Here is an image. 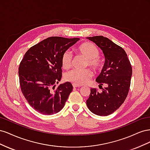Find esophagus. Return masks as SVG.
I'll return each mask as SVG.
<instances>
[{
  "label": "esophagus",
  "instance_id": "1",
  "mask_svg": "<svg viewBox=\"0 0 150 150\" xmlns=\"http://www.w3.org/2000/svg\"><path fill=\"white\" fill-rule=\"evenodd\" d=\"M72 86H73V87L74 88H80L81 87V86H80V85H77V84H73V85H72Z\"/></svg>",
  "mask_w": 150,
  "mask_h": 150
}]
</instances>
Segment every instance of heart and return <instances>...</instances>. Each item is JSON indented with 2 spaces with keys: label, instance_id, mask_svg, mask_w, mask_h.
I'll use <instances>...</instances> for the list:
<instances>
[{
  "label": "heart",
  "instance_id": "b5f03b06",
  "mask_svg": "<svg viewBox=\"0 0 150 150\" xmlns=\"http://www.w3.org/2000/svg\"><path fill=\"white\" fill-rule=\"evenodd\" d=\"M78 52L87 59L86 65L94 69H98L101 66V61L99 58L100 52L98 48L91 42H84L78 47ZM72 55L71 52L66 51L63 53L61 57V65L63 69H69L72 66ZM93 76L90 69L84 71L72 70L65 74V79L77 85H83L89 82Z\"/></svg>",
  "mask_w": 150,
  "mask_h": 150
}]
</instances>
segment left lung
<instances>
[{"mask_svg":"<svg viewBox=\"0 0 150 150\" xmlns=\"http://www.w3.org/2000/svg\"><path fill=\"white\" fill-rule=\"evenodd\" d=\"M100 48L105 57L101 72L96 78L99 86L106 84L107 87L98 92L91 89L86 101L89 110L99 116H108L118 109L128 94L132 76L131 67L125 50L110 39L102 35L87 38Z\"/></svg>","mask_w":150,"mask_h":150,"instance_id":"8db88e82","label":"left lung"}]
</instances>
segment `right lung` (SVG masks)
<instances>
[{
  "label": "right lung",
  "mask_w": 150,
  "mask_h": 150,
  "mask_svg": "<svg viewBox=\"0 0 150 150\" xmlns=\"http://www.w3.org/2000/svg\"><path fill=\"white\" fill-rule=\"evenodd\" d=\"M79 40L50 37L31 47L19 67L21 89L29 105L44 115L59 112L73 87L69 82L55 88L62 77L63 53Z\"/></svg>",
  "instance_id": "add662e5"
}]
</instances>
